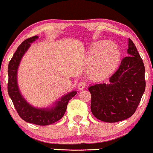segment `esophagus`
Returning a JSON list of instances; mask_svg holds the SVG:
<instances>
[{"label": "esophagus", "instance_id": "obj_1", "mask_svg": "<svg viewBox=\"0 0 153 153\" xmlns=\"http://www.w3.org/2000/svg\"><path fill=\"white\" fill-rule=\"evenodd\" d=\"M86 85H87V82L85 80H81L79 82V83L78 84V88L80 90H82L85 88Z\"/></svg>", "mask_w": 153, "mask_h": 153}]
</instances>
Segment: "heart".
Masks as SVG:
<instances>
[{
    "label": "heart",
    "mask_w": 153,
    "mask_h": 153,
    "mask_svg": "<svg viewBox=\"0 0 153 153\" xmlns=\"http://www.w3.org/2000/svg\"><path fill=\"white\" fill-rule=\"evenodd\" d=\"M98 53L91 56V63L93 65L92 73L98 78H103L115 71L120 59V51L113 43L97 44Z\"/></svg>",
    "instance_id": "heart-1"
}]
</instances>
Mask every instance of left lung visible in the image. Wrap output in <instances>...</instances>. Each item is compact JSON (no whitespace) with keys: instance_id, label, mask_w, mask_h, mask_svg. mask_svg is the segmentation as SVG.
<instances>
[{"instance_id":"left-lung-1","label":"left lung","mask_w":153,"mask_h":153,"mask_svg":"<svg viewBox=\"0 0 153 153\" xmlns=\"http://www.w3.org/2000/svg\"><path fill=\"white\" fill-rule=\"evenodd\" d=\"M128 53L109 78V84L88 88L91 111L100 121L115 123L128 119L136 111L146 90L144 63L131 39Z\"/></svg>"}]
</instances>
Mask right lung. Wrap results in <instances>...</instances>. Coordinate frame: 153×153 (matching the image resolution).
<instances>
[{
	"label": "right lung",
	"instance_id": "right-lung-1",
	"mask_svg": "<svg viewBox=\"0 0 153 153\" xmlns=\"http://www.w3.org/2000/svg\"><path fill=\"white\" fill-rule=\"evenodd\" d=\"M37 39V36L27 39L20 46L8 64V82H7V92L12 100L13 105L20 118L28 123H34L39 126H47L56 122L63 117L66 110L69 100L76 94L77 92L73 91L63 97L57 102L56 106L51 109H36L30 105L23 99L17 84V71L19 63L28 48L30 43Z\"/></svg>",
	"mask_w": 153,
	"mask_h": 153
}]
</instances>
